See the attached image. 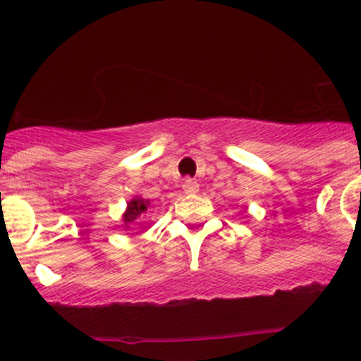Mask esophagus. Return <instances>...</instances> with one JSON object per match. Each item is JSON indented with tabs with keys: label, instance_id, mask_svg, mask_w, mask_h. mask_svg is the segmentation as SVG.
Here are the masks:
<instances>
[{
	"label": "esophagus",
	"instance_id": "esophagus-1",
	"mask_svg": "<svg viewBox=\"0 0 361 361\" xmlns=\"http://www.w3.org/2000/svg\"><path fill=\"white\" fill-rule=\"evenodd\" d=\"M183 190L185 194H197L199 190V183L195 180H192V178H187V180L183 181Z\"/></svg>",
	"mask_w": 361,
	"mask_h": 361
}]
</instances>
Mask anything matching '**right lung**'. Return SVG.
Segmentation results:
<instances>
[{
  "instance_id": "1",
  "label": "right lung",
  "mask_w": 361,
  "mask_h": 361,
  "mask_svg": "<svg viewBox=\"0 0 361 361\" xmlns=\"http://www.w3.org/2000/svg\"><path fill=\"white\" fill-rule=\"evenodd\" d=\"M148 206H150V202L148 201H143V199H133V201L127 204V211L126 214H123V221H126V225L136 221L137 218L147 211Z\"/></svg>"
}]
</instances>
